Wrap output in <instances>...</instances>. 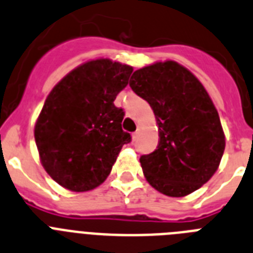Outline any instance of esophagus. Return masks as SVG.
Wrapping results in <instances>:
<instances>
[{"label":"esophagus","mask_w":253,"mask_h":253,"mask_svg":"<svg viewBox=\"0 0 253 253\" xmlns=\"http://www.w3.org/2000/svg\"><path fill=\"white\" fill-rule=\"evenodd\" d=\"M139 135H140V131H139V129H137L136 132L132 133V141H136V140L139 139Z\"/></svg>","instance_id":"obj_1"}]
</instances>
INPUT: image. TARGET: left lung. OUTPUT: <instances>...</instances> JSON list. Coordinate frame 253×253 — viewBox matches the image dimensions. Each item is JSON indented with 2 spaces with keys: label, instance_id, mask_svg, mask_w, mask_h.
<instances>
[{
  "label": "left lung",
  "instance_id": "obj_1",
  "mask_svg": "<svg viewBox=\"0 0 253 253\" xmlns=\"http://www.w3.org/2000/svg\"><path fill=\"white\" fill-rule=\"evenodd\" d=\"M129 86L150 104L158 124L157 149L140 158L151 187L187 196L218 170L225 149L219 113L199 79L175 61L136 70Z\"/></svg>",
  "mask_w": 253,
  "mask_h": 253
}]
</instances>
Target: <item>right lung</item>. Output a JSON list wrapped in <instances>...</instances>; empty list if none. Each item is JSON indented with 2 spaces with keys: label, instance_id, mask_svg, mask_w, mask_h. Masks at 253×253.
Here are the masks:
<instances>
[{
  "label": "right lung",
  "instance_id": "add662e5",
  "mask_svg": "<svg viewBox=\"0 0 253 253\" xmlns=\"http://www.w3.org/2000/svg\"><path fill=\"white\" fill-rule=\"evenodd\" d=\"M133 69L109 58L70 71L50 90L35 122L39 159L50 178L74 192L96 188L109 175L131 135L114 99Z\"/></svg>",
  "mask_w": 253,
  "mask_h": 253
}]
</instances>
